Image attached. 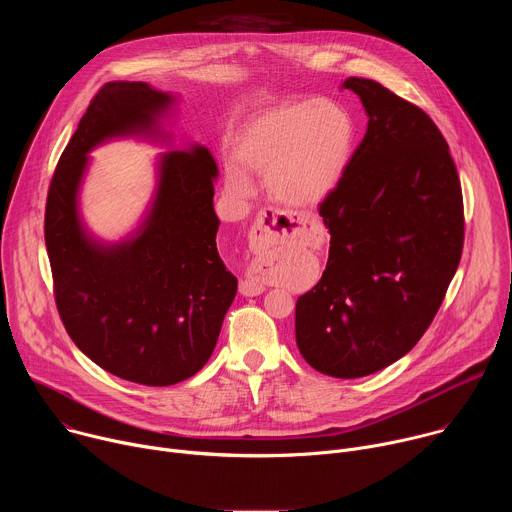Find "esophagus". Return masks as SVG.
Returning a JSON list of instances; mask_svg holds the SVG:
<instances>
[{
  "mask_svg": "<svg viewBox=\"0 0 512 512\" xmlns=\"http://www.w3.org/2000/svg\"><path fill=\"white\" fill-rule=\"evenodd\" d=\"M304 233V223L294 214H285L279 210H263L249 233V247L255 253L277 249L291 239H298ZM239 291L243 296H259L265 291V285L255 275V269L247 271V277L241 279Z\"/></svg>",
  "mask_w": 512,
  "mask_h": 512,
  "instance_id": "34e87169",
  "label": "esophagus"
}]
</instances>
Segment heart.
I'll return each mask as SVG.
<instances>
[{"label":"heart","mask_w":512,"mask_h":512,"mask_svg":"<svg viewBox=\"0 0 512 512\" xmlns=\"http://www.w3.org/2000/svg\"><path fill=\"white\" fill-rule=\"evenodd\" d=\"M356 143L352 115L332 101L285 103L253 117L241 131L235 162L227 164V192L253 194L247 174L265 176L269 194L287 206H318L344 180Z\"/></svg>","instance_id":"1"}]
</instances>
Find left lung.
<instances>
[{"mask_svg": "<svg viewBox=\"0 0 512 512\" xmlns=\"http://www.w3.org/2000/svg\"><path fill=\"white\" fill-rule=\"evenodd\" d=\"M342 89L369 125L320 204L330 255L298 298L296 342L316 371L358 379L405 356L440 310L462 257L464 206L448 143L419 107L371 79Z\"/></svg>", "mask_w": 512, "mask_h": 512, "instance_id": "left-lung-1", "label": "left lung"}]
</instances>
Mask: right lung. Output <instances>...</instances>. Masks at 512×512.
<instances>
[{"mask_svg":"<svg viewBox=\"0 0 512 512\" xmlns=\"http://www.w3.org/2000/svg\"><path fill=\"white\" fill-rule=\"evenodd\" d=\"M176 103L174 93L148 83H107L58 160L44 218L68 336L107 373L148 387L176 385L204 367L237 296V277L216 249L218 168L200 143L176 148L166 129ZM127 136L169 152L157 161L155 194L140 225L119 242H103L84 225L80 188L88 154Z\"/></svg>","mask_w":512,"mask_h":512,"instance_id":"1","label":"right lung"}]
</instances>
